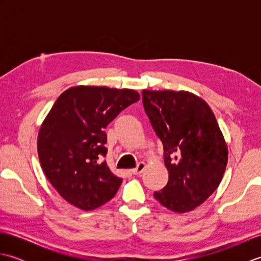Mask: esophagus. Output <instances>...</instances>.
I'll list each match as a JSON object with an SVG mask.
<instances>
[{
    "instance_id": "esophagus-1",
    "label": "esophagus",
    "mask_w": 261,
    "mask_h": 261,
    "mask_svg": "<svg viewBox=\"0 0 261 261\" xmlns=\"http://www.w3.org/2000/svg\"><path fill=\"white\" fill-rule=\"evenodd\" d=\"M145 168H146V164L140 162L139 164L137 165V167L132 169L131 171H132V174H134V175H140V174L142 173V171L145 170Z\"/></svg>"
}]
</instances>
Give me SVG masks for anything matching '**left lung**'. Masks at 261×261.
I'll list each match as a JSON object with an SVG mask.
<instances>
[{
  "mask_svg": "<svg viewBox=\"0 0 261 261\" xmlns=\"http://www.w3.org/2000/svg\"><path fill=\"white\" fill-rule=\"evenodd\" d=\"M142 103L163 142L169 175L153 197L174 212H190L218 188L228 164L218 122L208 105L190 92L145 90Z\"/></svg>",
  "mask_w": 261,
  "mask_h": 261,
  "instance_id": "left-lung-1",
  "label": "left lung"
}]
</instances>
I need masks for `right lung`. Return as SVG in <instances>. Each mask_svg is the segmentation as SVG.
Returning a JSON list of instances; mask_svg holds the SVG:
<instances>
[{"mask_svg": "<svg viewBox=\"0 0 261 261\" xmlns=\"http://www.w3.org/2000/svg\"><path fill=\"white\" fill-rule=\"evenodd\" d=\"M139 98L134 90L76 86L55 102L39 130L38 154L48 180L68 203L88 211L115 196L122 178L103 160L104 129Z\"/></svg>", "mask_w": 261, "mask_h": 261, "instance_id": "obj_1", "label": "right lung"}]
</instances>
